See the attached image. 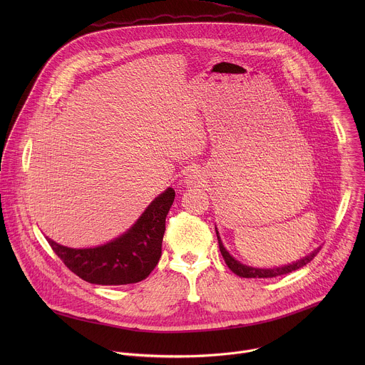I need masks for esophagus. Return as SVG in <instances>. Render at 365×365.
<instances>
[{
	"instance_id": "34e87169",
	"label": "esophagus",
	"mask_w": 365,
	"mask_h": 365,
	"mask_svg": "<svg viewBox=\"0 0 365 365\" xmlns=\"http://www.w3.org/2000/svg\"><path fill=\"white\" fill-rule=\"evenodd\" d=\"M189 183H192V180H190V182H189Z\"/></svg>"
}]
</instances>
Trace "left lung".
<instances>
[{"label":"left lung","instance_id":"1","mask_svg":"<svg viewBox=\"0 0 365 365\" xmlns=\"http://www.w3.org/2000/svg\"><path fill=\"white\" fill-rule=\"evenodd\" d=\"M217 230V228H215ZM217 237H218V244H220V251L225 259L227 266L230 267V270L232 273H235L237 276L240 277H245V279H269V277H276V276H282V274H287V273H292L303 266H306L307 263H310L312 259L315 258V255L319 252L321 248L312 251L309 255H306L304 258L299 259V262L293 263V264H289V266H283V267H277V269H255V267H250V266H245V264H241L240 262H237V259L230 255V252L225 250V247L222 245V241L220 238V234L217 231Z\"/></svg>","mask_w":365,"mask_h":365}]
</instances>
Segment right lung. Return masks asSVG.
<instances>
[{
  "label": "right lung",
  "instance_id": "obj_1",
  "mask_svg": "<svg viewBox=\"0 0 365 365\" xmlns=\"http://www.w3.org/2000/svg\"><path fill=\"white\" fill-rule=\"evenodd\" d=\"M175 200V190L168 187L155 197L121 237L93 248H69L47 238L51 250L63 264L92 284L120 286L144 280L158 266L166 217Z\"/></svg>",
  "mask_w": 365,
  "mask_h": 365
}]
</instances>
